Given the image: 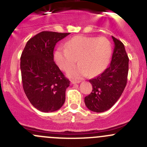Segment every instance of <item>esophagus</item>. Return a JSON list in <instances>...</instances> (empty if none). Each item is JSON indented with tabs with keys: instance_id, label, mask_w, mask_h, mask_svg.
<instances>
[{
	"instance_id": "esophagus-1",
	"label": "esophagus",
	"mask_w": 147,
	"mask_h": 147,
	"mask_svg": "<svg viewBox=\"0 0 147 147\" xmlns=\"http://www.w3.org/2000/svg\"><path fill=\"white\" fill-rule=\"evenodd\" d=\"M80 80H71V83L72 84H78V83H80Z\"/></svg>"
}]
</instances>
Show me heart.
Wrapping results in <instances>:
<instances>
[{"label":"heart","instance_id":"obj_1","mask_svg":"<svg viewBox=\"0 0 147 147\" xmlns=\"http://www.w3.org/2000/svg\"><path fill=\"white\" fill-rule=\"evenodd\" d=\"M112 45L105 37L78 35L60 47L55 53V60L59 67L66 71L76 62L80 64L68 70L71 78L79 79L89 74L95 76L105 69L112 55Z\"/></svg>","mask_w":147,"mask_h":147}]
</instances>
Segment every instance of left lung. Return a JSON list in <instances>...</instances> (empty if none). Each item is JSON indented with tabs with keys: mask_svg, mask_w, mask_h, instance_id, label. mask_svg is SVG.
<instances>
[{
	"mask_svg": "<svg viewBox=\"0 0 147 147\" xmlns=\"http://www.w3.org/2000/svg\"><path fill=\"white\" fill-rule=\"evenodd\" d=\"M115 47L111 64L100 75L90 80L92 91L84 97L90 110L103 112L110 109L121 97L127 82L129 57L124 44L112 36Z\"/></svg>",
	"mask_w": 147,
	"mask_h": 147,
	"instance_id": "left-lung-1",
	"label": "left lung"
}]
</instances>
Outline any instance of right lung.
Instances as JSON below:
<instances>
[{
    "mask_svg": "<svg viewBox=\"0 0 147 147\" xmlns=\"http://www.w3.org/2000/svg\"><path fill=\"white\" fill-rule=\"evenodd\" d=\"M69 32L42 31L29 40L20 57L22 82L34 107L43 112L61 108L69 80L54 62L55 46Z\"/></svg>",
    "mask_w": 147,
    "mask_h": 147,
    "instance_id": "add662e5",
    "label": "right lung"
}]
</instances>
